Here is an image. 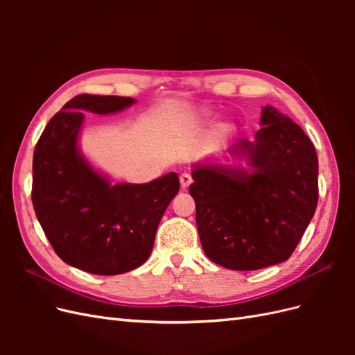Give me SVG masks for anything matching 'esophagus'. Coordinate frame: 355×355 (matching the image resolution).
Listing matches in <instances>:
<instances>
[{
	"instance_id": "esophagus-1",
	"label": "esophagus",
	"mask_w": 355,
	"mask_h": 355,
	"mask_svg": "<svg viewBox=\"0 0 355 355\" xmlns=\"http://www.w3.org/2000/svg\"><path fill=\"white\" fill-rule=\"evenodd\" d=\"M179 180H180L182 189H187V188L192 184V178H191L188 173H182V175L179 176Z\"/></svg>"
}]
</instances>
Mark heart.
Here are the masks:
<instances>
[{
  "label": "heart",
  "instance_id": "1",
  "mask_svg": "<svg viewBox=\"0 0 355 355\" xmlns=\"http://www.w3.org/2000/svg\"><path fill=\"white\" fill-rule=\"evenodd\" d=\"M228 128H230V127H228Z\"/></svg>",
  "mask_w": 355,
  "mask_h": 355
}]
</instances>
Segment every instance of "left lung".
<instances>
[{
    "instance_id": "1",
    "label": "left lung",
    "mask_w": 355,
    "mask_h": 355,
    "mask_svg": "<svg viewBox=\"0 0 355 355\" xmlns=\"http://www.w3.org/2000/svg\"><path fill=\"white\" fill-rule=\"evenodd\" d=\"M259 124L253 142L241 139L228 148L245 167L218 158L192 166L189 194L202 250L235 271L287 261L318 201V158L305 132L271 105L262 108Z\"/></svg>"
}]
</instances>
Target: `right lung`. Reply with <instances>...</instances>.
I'll use <instances>...</instances> for the list:
<instances>
[{"instance_id": "add662e5", "label": "right lung", "mask_w": 355, "mask_h": 355, "mask_svg": "<svg viewBox=\"0 0 355 355\" xmlns=\"http://www.w3.org/2000/svg\"><path fill=\"white\" fill-rule=\"evenodd\" d=\"M135 103L121 96L80 94L51 118L34 151L32 204L38 222L60 259L90 274L116 275L141 266L179 192L173 171L149 184H112L84 157L83 112L116 114Z\"/></svg>"}]
</instances>
